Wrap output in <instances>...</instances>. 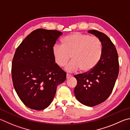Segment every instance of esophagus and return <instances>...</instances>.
<instances>
[{
  "label": "esophagus",
  "mask_w": 130,
  "mask_h": 130,
  "mask_svg": "<svg viewBox=\"0 0 130 130\" xmlns=\"http://www.w3.org/2000/svg\"><path fill=\"white\" fill-rule=\"evenodd\" d=\"M72 76V75L69 74H67V79L69 78H70V77H71Z\"/></svg>",
  "instance_id": "esophagus-1"
}]
</instances>
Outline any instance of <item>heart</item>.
Wrapping results in <instances>:
<instances>
[{"label":"heart","instance_id":"heart-1","mask_svg":"<svg viewBox=\"0 0 130 130\" xmlns=\"http://www.w3.org/2000/svg\"><path fill=\"white\" fill-rule=\"evenodd\" d=\"M103 53L101 40L96 37L79 32H74L64 37L62 45L55 44L52 53L56 63L63 67L72 61L65 68L68 72H75L80 69L82 73L93 70L100 62Z\"/></svg>","mask_w":130,"mask_h":130}]
</instances>
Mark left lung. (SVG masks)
I'll use <instances>...</instances> for the list:
<instances>
[{
    "label": "left lung",
    "instance_id": "left-lung-1",
    "mask_svg": "<svg viewBox=\"0 0 130 130\" xmlns=\"http://www.w3.org/2000/svg\"><path fill=\"white\" fill-rule=\"evenodd\" d=\"M100 40L103 53L98 65L89 73L74 75L77 81L74 93L80 103L93 107L104 102L114 88L119 73L117 49L107 35L96 30H88Z\"/></svg>",
    "mask_w": 130,
    "mask_h": 130
}]
</instances>
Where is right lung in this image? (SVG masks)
<instances>
[{"label":"right lung","instance_id":"right-lung-1","mask_svg":"<svg viewBox=\"0 0 130 130\" xmlns=\"http://www.w3.org/2000/svg\"><path fill=\"white\" fill-rule=\"evenodd\" d=\"M62 33L37 29L16 49L12 63V78L16 93L23 103L33 110L50 105L66 73L55 63L52 48Z\"/></svg>","mask_w":130,"mask_h":130}]
</instances>
